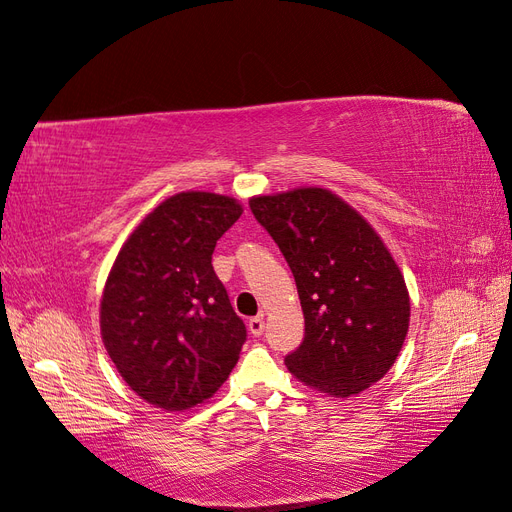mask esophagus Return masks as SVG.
I'll list each match as a JSON object with an SVG mask.
<instances>
[{
  "instance_id": "esophagus-1",
  "label": "esophagus",
  "mask_w": 512,
  "mask_h": 512,
  "mask_svg": "<svg viewBox=\"0 0 512 512\" xmlns=\"http://www.w3.org/2000/svg\"><path fill=\"white\" fill-rule=\"evenodd\" d=\"M264 329H266L264 316H257V318H251V320H248V331H251L255 337H259L261 333H264Z\"/></svg>"
}]
</instances>
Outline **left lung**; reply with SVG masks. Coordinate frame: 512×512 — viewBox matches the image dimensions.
<instances>
[{
    "label": "left lung",
    "instance_id": "1",
    "mask_svg": "<svg viewBox=\"0 0 512 512\" xmlns=\"http://www.w3.org/2000/svg\"><path fill=\"white\" fill-rule=\"evenodd\" d=\"M292 268L305 339L285 365L333 398L372 387L396 363L409 333L411 298L381 235L342 196L320 186L251 196Z\"/></svg>",
    "mask_w": 512,
    "mask_h": 512
}]
</instances>
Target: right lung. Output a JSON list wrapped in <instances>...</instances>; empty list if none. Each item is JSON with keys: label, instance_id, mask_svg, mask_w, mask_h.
<instances>
[{"label": "right lung", "instance_id": "obj_1", "mask_svg": "<svg viewBox=\"0 0 512 512\" xmlns=\"http://www.w3.org/2000/svg\"><path fill=\"white\" fill-rule=\"evenodd\" d=\"M242 212L233 196L173 194L138 222L116 255L101 294V339L144 402L192 409L238 363L246 326L216 277L212 253Z\"/></svg>", "mask_w": 512, "mask_h": 512}]
</instances>
